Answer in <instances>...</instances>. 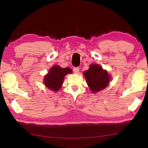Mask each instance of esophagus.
<instances>
[{
	"label": "esophagus",
	"instance_id": "esophagus-1",
	"mask_svg": "<svg viewBox=\"0 0 148 148\" xmlns=\"http://www.w3.org/2000/svg\"><path fill=\"white\" fill-rule=\"evenodd\" d=\"M73 71L75 73H78L79 72V67H74L73 68Z\"/></svg>",
	"mask_w": 148,
	"mask_h": 148
}]
</instances>
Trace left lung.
Wrapping results in <instances>:
<instances>
[{
    "instance_id": "1",
    "label": "left lung",
    "mask_w": 148,
    "mask_h": 148,
    "mask_svg": "<svg viewBox=\"0 0 148 148\" xmlns=\"http://www.w3.org/2000/svg\"><path fill=\"white\" fill-rule=\"evenodd\" d=\"M87 84L93 93H95L108 86L110 81V77L107 71L102 69V67L92 64L88 71L84 72Z\"/></svg>"
}]
</instances>
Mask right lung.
<instances>
[{"label":"right lung","instance_id":"1","mask_svg":"<svg viewBox=\"0 0 148 148\" xmlns=\"http://www.w3.org/2000/svg\"><path fill=\"white\" fill-rule=\"evenodd\" d=\"M72 70L69 68H61L55 65L50 69L48 74L45 76L44 82L46 87L55 92H57L61 88L64 78L66 74L72 73Z\"/></svg>","mask_w":148,"mask_h":148}]
</instances>
